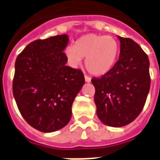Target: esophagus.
<instances>
[{
	"mask_svg": "<svg viewBox=\"0 0 160 160\" xmlns=\"http://www.w3.org/2000/svg\"><path fill=\"white\" fill-rule=\"evenodd\" d=\"M84 78H85V82H91V78H90L89 77H88L87 75H85Z\"/></svg>",
	"mask_w": 160,
	"mask_h": 160,
	"instance_id": "1",
	"label": "esophagus"
}]
</instances>
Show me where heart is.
Returning a JSON list of instances; mask_svg holds the SVG:
<instances>
[{
    "label": "heart",
    "mask_w": 160,
    "mask_h": 160,
    "mask_svg": "<svg viewBox=\"0 0 160 160\" xmlns=\"http://www.w3.org/2000/svg\"><path fill=\"white\" fill-rule=\"evenodd\" d=\"M71 66L77 67L85 58V67L91 74L102 76L110 72L116 62L119 44L111 36L89 33L78 39L65 50Z\"/></svg>",
    "instance_id": "b5f03b06"
}]
</instances>
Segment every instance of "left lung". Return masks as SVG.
<instances>
[{
    "mask_svg": "<svg viewBox=\"0 0 160 160\" xmlns=\"http://www.w3.org/2000/svg\"><path fill=\"white\" fill-rule=\"evenodd\" d=\"M119 60L101 78H92L98 119L109 127L132 122L143 109L150 88L149 60L132 39L118 36Z\"/></svg>",
    "mask_w": 160,
    "mask_h": 160,
    "instance_id": "1",
    "label": "left lung"
}]
</instances>
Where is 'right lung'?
<instances>
[{
    "instance_id": "add662e5",
    "label": "right lung",
    "mask_w": 160,
    "mask_h": 160,
    "mask_svg": "<svg viewBox=\"0 0 160 160\" xmlns=\"http://www.w3.org/2000/svg\"><path fill=\"white\" fill-rule=\"evenodd\" d=\"M67 34L37 39L17 57L12 92L28 123L43 132L66 127L74 98L85 82L79 69L66 66Z\"/></svg>"
}]
</instances>
